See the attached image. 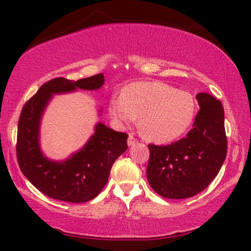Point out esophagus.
Returning a JSON list of instances; mask_svg holds the SVG:
<instances>
[{"label": "esophagus", "mask_w": 251, "mask_h": 251, "mask_svg": "<svg viewBox=\"0 0 251 251\" xmlns=\"http://www.w3.org/2000/svg\"><path fill=\"white\" fill-rule=\"evenodd\" d=\"M136 143H137V139L132 135H130L129 138H128V145L129 146H133Z\"/></svg>", "instance_id": "34e87169"}]
</instances>
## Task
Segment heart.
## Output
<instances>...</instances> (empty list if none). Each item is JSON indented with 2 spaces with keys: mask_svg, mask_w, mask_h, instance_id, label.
Segmentation results:
<instances>
[{
  "mask_svg": "<svg viewBox=\"0 0 251 251\" xmlns=\"http://www.w3.org/2000/svg\"><path fill=\"white\" fill-rule=\"evenodd\" d=\"M108 113L118 125H130L139 116V128L154 143H169L190 128L195 102L188 92L162 82L139 81L123 88L109 100Z\"/></svg>",
  "mask_w": 251,
  "mask_h": 251,
  "instance_id": "1",
  "label": "heart"
}]
</instances>
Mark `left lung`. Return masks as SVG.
<instances>
[{
	"instance_id": "left-lung-1",
	"label": "left lung",
	"mask_w": 251,
	"mask_h": 251,
	"mask_svg": "<svg viewBox=\"0 0 251 251\" xmlns=\"http://www.w3.org/2000/svg\"><path fill=\"white\" fill-rule=\"evenodd\" d=\"M200 111L186 137L168 146L150 144L147 180L167 199H186L214 180L227 152L224 108L211 95H197Z\"/></svg>"
}]
</instances>
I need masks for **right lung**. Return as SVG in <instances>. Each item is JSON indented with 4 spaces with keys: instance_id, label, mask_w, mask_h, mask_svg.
<instances>
[{
    "instance_id": "obj_1",
    "label": "right lung",
    "mask_w": 251,
    "mask_h": 251,
    "mask_svg": "<svg viewBox=\"0 0 251 251\" xmlns=\"http://www.w3.org/2000/svg\"><path fill=\"white\" fill-rule=\"evenodd\" d=\"M104 82L102 73L77 81L53 78L44 83L24 105L17 135L18 164L24 176L49 198L73 203L95 199L108 181L113 163L128 149L126 133L98 122L87 144L66 160H50L41 151V120L53 95L77 89L97 90Z\"/></svg>"
}]
</instances>
